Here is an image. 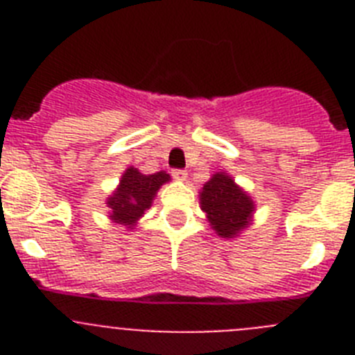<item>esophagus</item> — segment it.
Returning <instances> with one entry per match:
<instances>
[{"label":"esophagus","instance_id":"esophagus-1","mask_svg":"<svg viewBox=\"0 0 355 355\" xmlns=\"http://www.w3.org/2000/svg\"><path fill=\"white\" fill-rule=\"evenodd\" d=\"M172 175H174L175 180H180V181H184L188 178L187 171H181V168H174V171H172Z\"/></svg>","mask_w":355,"mask_h":355}]
</instances>
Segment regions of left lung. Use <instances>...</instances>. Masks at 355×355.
Wrapping results in <instances>:
<instances>
[{
  "mask_svg": "<svg viewBox=\"0 0 355 355\" xmlns=\"http://www.w3.org/2000/svg\"><path fill=\"white\" fill-rule=\"evenodd\" d=\"M199 196L200 209L218 236L234 238L250 225L254 200L225 172L213 174Z\"/></svg>",
  "mask_w": 355,
  "mask_h": 355,
  "instance_id": "obj_1",
  "label": "left lung"
}]
</instances>
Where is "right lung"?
Masks as SVG:
<instances>
[{
	"label": "right lung",
	"instance_id": "obj_1",
	"mask_svg": "<svg viewBox=\"0 0 355 355\" xmlns=\"http://www.w3.org/2000/svg\"><path fill=\"white\" fill-rule=\"evenodd\" d=\"M168 181H171V175L165 171L146 175L139 172V168H126L115 192L106 199L110 218L115 224H122L130 229L137 225V222L153 205V199L159 187Z\"/></svg>",
	"mask_w": 355,
	"mask_h": 355
}]
</instances>
